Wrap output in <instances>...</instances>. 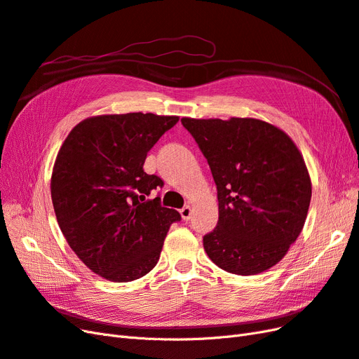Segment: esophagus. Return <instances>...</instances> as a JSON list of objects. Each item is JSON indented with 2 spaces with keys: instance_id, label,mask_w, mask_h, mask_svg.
I'll return each mask as SVG.
<instances>
[{
  "instance_id": "1",
  "label": "esophagus",
  "mask_w": 359,
  "mask_h": 359,
  "mask_svg": "<svg viewBox=\"0 0 359 359\" xmlns=\"http://www.w3.org/2000/svg\"><path fill=\"white\" fill-rule=\"evenodd\" d=\"M180 214H181V217H182V220H189L190 217H191V206L186 205V206H184V208L180 211Z\"/></svg>"
}]
</instances>
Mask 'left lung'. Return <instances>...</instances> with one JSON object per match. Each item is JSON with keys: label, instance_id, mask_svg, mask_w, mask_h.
Wrapping results in <instances>:
<instances>
[{"label": "left lung", "instance_id": "8db88e82", "mask_svg": "<svg viewBox=\"0 0 359 359\" xmlns=\"http://www.w3.org/2000/svg\"><path fill=\"white\" fill-rule=\"evenodd\" d=\"M208 161L219 222L203 236L212 262L238 276L285 257L307 219L311 181L293 140L256 118H181Z\"/></svg>", "mask_w": 359, "mask_h": 359}]
</instances>
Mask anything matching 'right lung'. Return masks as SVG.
<instances>
[{
  "label": "right lung",
  "mask_w": 359,
  "mask_h": 359,
  "mask_svg": "<svg viewBox=\"0 0 359 359\" xmlns=\"http://www.w3.org/2000/svg\"><path fill=\"white\" fill-rule=\"evenodd\" d=\"M178 116L121 114L91 116L74 126L61 145L50 178L60 229L93 273L126 283L153 269L177 210L160 198L163 186L144 172L148 151Z\"/></svg>",
  "instance_id": "right-lung-1"
}]
</instances>
